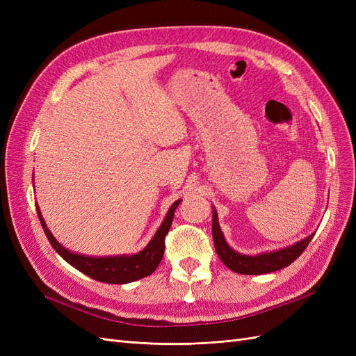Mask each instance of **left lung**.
<instances>
[{"mask_svg": "<svg viewBox=\"0 0 356 356\" xmlns=\"http://www.w3.org/2000/svg\"><path fill=\"white\" fill-rule=\"evenodd\" d=\"M315 233L309 234L307 238L301 239L286 248L281 250L270 251V252H260L257 255H245L233 248L225 241L224 234L220 229L218 222V213L212 207V238L213 246L217 251L220 260L227 266L230 270L241 273V275H264L281 270V268L289 266L294 260L300 257V254L306 250L309 242L314 239Z\"/></svg>", "mask_w": 356, "mask_h": 356, "instance_id": "8db88e82", "label": "left lung"}]
</instances>
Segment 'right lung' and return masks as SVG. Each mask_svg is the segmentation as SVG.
I'll list each match as a JSON object with an SVG mask.
<instances>
[{
    "label": "right lung",
    "instance_id": "1",
    "mask_svg": "<svg viewBox=\"0 0 356 356\" xmlns=\"http://www.w3.org/2000/svg\"><path fill=\"white\" fill-rule=\"evenodd\" d=\"M179 202L181 199H178L177 202L170 204L165 220L161 221L160 227L153 236V239L148 242V245L144 248V250L132 255L126 254V255H114V257L113 255L111 257H86V255L71 252L67 250V248H63L55 239V236L51 234V232L47 229L46 221L42 218L38 207H37V213H38L42 229H44L47 239L53 246V250H55L68 264L77 268V270H80L81 273L95 279V281L105 282V284H129L152 275L160 264L165 252V238L170 229V224H172V220H174V213Z\"/></svg>",
    "mask_w": 356,
    "mask_h": 356
}]
</instances>
